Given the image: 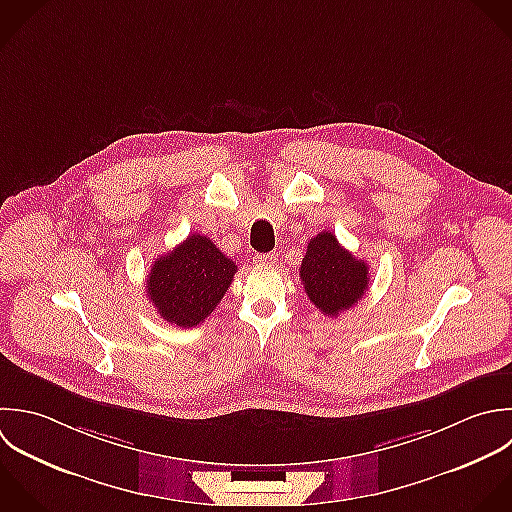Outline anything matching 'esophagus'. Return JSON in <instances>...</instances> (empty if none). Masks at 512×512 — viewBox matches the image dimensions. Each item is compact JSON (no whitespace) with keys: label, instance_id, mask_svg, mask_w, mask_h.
Instances as JSON below:
<instances>
[{"label":"esophagus","instance_id":"1","mask_svg":"<svg viewBox=\"0 0 512 512\" xmlns=\"http://www.w3.org/2000/svg\"><path fill=\"white\" fill-rule=\"evenodd\" d=\"M253 261L259 263V265H277L279 255H277V253H257V255L253 257Z\"/></svg>","mask_w":512,"mask_h":512}]
</instances>
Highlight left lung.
Here are the masks:
<instances>
[{"label": "left lung", "mask_w": 512, "mask_h": 512, "mask_svg": "<svg viewBox=\"0 0 512 512\" xmlns=\"http://www.w3.org/2000/svg\"><path fill=\"white\" fill-rule=\"evenodd\" d=\"M299 275L307 297L327 317L351 309L369 289V265L343 249L331 231L309 241Z\"/></svg>", "instance_id": "obj_1"}]
</instances>
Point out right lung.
I'll list each match as a JSON object with an SVG mask.
<instances>
[{"label":"right lung","instance_id":"right-lung-1","mask_svg":"<svg viewBox=\"0 0 512 512\" xmlns=\"http://www.w3.org/2000/svg\"><path fill=\"white\" fill-rule=\"evenodd\" d=\"M235 271L209 237L195 233L153 263L147 297L167 323L197 327L221 303Z\"/></svg>","mask_w":512,"mask_h":512}]
</instances>
